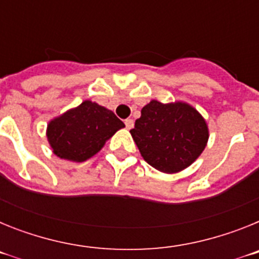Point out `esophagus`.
<instances>
[{
	"mask_svg": "<svg viewBox=\"0 0 259 259\" xmlns=\"http://www.w3.org/2000/svg\"><path fill=\"white\" fill-rule=\"evenodd\" d=\"M124 124H125V127L128 128V130H131V128H134V125H135V122H134V119H125L124 120Z\"/></svg>",
	"mask_w": 259,
	"mask_h": 259,
	"instance_id": "esophagus-1",
	"label": "esophagus"
}]
</instances>
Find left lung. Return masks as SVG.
I'll use <instances>...</instances> for the list:
<instances>
[{
  "label": "left lung",
  "instance_id": "8db88e82",
  "mask_svg": "<svg viewBox=\"0 0 259 259\" xmlns=\"http://www.w3.org/2000/svg\"><path fill=\"white\" fill-rule=\"evenodd\" d=\"M131 135L150 166L162 172L175 174L200 157L209 140V128L191 105L152 100L141 110Z\"/></svg>",
  "mask_w": 259,
  "mask_h": 259
}]
</instances>
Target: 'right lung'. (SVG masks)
I'll return each instance as SVG.
<instances>
[{
	"label": "right lung",
	"mask_w": 259,
	"mask_h": 259,
	"mask_svg": "<svg viewBox=\"0 0 259 259\" xmlns=\"http://www.w3.org/2000/svg\"><path fill=\"white\" fill-rule=\"evenodd\" d=\"M123 127L124 123L111 110L87 100L50 120L47 137L57 157L84 162L100 152Z\"/></svg>",
	"instance_id": "add662e5"
}]
</instances>
